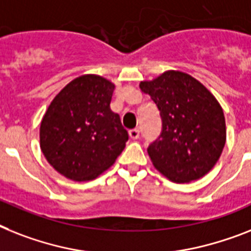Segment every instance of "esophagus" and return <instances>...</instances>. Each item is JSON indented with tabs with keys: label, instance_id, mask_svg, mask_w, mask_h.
I'll use <instances>...</instances> for the list:
<instances>
[{
	"label": "esophagus",
	"instance_id": "1",
	"mask_svg": "<svg viewBox=\"0 0 251 251\" xmlns=\"http://www.w3.org/2000/svg\"><path fill=\"white\" fill-rule=\"evenodd\" d=\"M128 134H129L130 140H137V138L140 137V130H138V129H130L129 132H128Z\"/></svg>",
	"mask_w": 251,
	"mask_h": 251
}]
</instances>
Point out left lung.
Returning <instances> with one entry per match:
<instances>
[{
	"mask_svg": "<svg viewBox=\"0 0 251 251\" xmlns=\"http://www.w3.org/2000/svg\"><path fill=\"white\" fill-rule=\"evenodd\" d=\"M140 88L160 111V137L148 149L154 167L177 183L204 177L226 144V121L218 101L199 80L177 70L141 82Z\"/></svg>",
	"mask_w": 251,
	"mask_h": 251,
	"instance_id": "left-lung-1",
	"label": "left lung"
}]
</instances>
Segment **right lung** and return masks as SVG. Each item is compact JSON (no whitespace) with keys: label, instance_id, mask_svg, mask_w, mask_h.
I'll return each instance as SVG.
<instances>
[{"label":"right lung","instance_id":"1","mask_svg":"<svg viewBox=\"0 0 251 251\" xmlns=\"http://www.w3.org/2000/svg\"><path fill=\"white\" fill-rule=\"evenodd\" d=\"M114 87L102 76L84 74L66 84L50 103L41 122V150L66 178H96L126 148L128 132L110 110Z\"/></svg>","mask_w":251,"mask_h":251}]
</instances>
